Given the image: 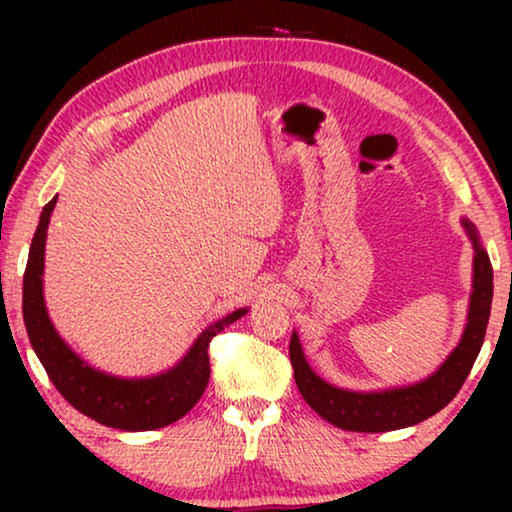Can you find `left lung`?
<instances>
[{
    "mask_svg": "<svg viewBox=\"0 0 512 512\" xmlns=\"http://www.w3.org/2000/svg\"><path fill=\"white\" fill-rule=\"evenodd\" d=\"M464 223L468 237H471L473 256V293L468 305V321L461 335V342L454 352L447 356L443 366L426 380L410 384V387L384 389V391H347L321 380L307 363L298 335H291L289 356L296 377L298 391L303 394L310 408L345 431L382 433L396 431L405 426L419 424L431 415H436L459 394L461 384L466 382L475 359H478L482 342H485L489 312H492L494 296V272L489 263L487 251L482 249L475 233V226Z\"/></svg>",
    "mask_w": 512,
    "mask_h": 512,
    "instance_id": "obj_1",
    "label": "left lung"
}]
</instances>
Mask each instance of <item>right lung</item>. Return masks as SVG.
I'll return each mask as SVG.
<instances>
[{"mask_svg": "<svg viewBox=\"0 0 512 512\" xmlns=\"http://www.w3.org/2000/svg\"><path fill=\"white\" fill-rule=\"evenodd\" d=\"M55 200L58 198L48 202L41 212L23 275V319L34 352L65 401L95 422L121 431H151L177 422L205 394L209 382V342L216 333L244 317L247 307L209 324L184 359L163 375L123 380L90 368L65 345L48 319L44 305L41 275H44L46 230Z\"/></svg>", "mask_w": 512, "mask_h": 512, "instance_id": "add662e5", "label": "right lung"}]
</instances>
